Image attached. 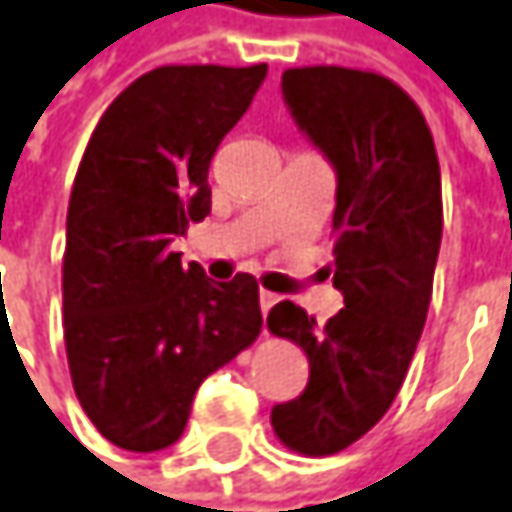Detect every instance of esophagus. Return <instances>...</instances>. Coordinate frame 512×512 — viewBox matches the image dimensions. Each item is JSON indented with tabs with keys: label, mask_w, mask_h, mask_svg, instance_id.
<instances>
[{
	"label": "esophagus",
	"mask_w": 512,
	"mask_h": 512,
	"mask_svg": "<svg viewBox=\"0 0 512 512\" xmlns=\"http://www.w3.org/2000/svg\"><path fill=\"white\" fill-rule=\"evenodd\" d=\"M276 302H279V296L270 294V291H262V294H259V308H262V314H265V317H268V311L276 305Z\"/></svg>",
	"instance_id": "34e87169"
}]
</instances>
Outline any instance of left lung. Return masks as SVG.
Masks as SVG:
<instances>
[{
	"label": "left lung",
	"instance_id": "1",
	"mask_svg": "<svg viewBox=\"0 0 512 512\" xmlns=\"http://www.w3.org/2000/svg\"><path fill=\"white\" fill-rule=\"evenodd\" d=\"M282 94L337 172L331 273L345 308L325 325L288 299L270 308V334L299 345L311 369L270 423L288 449L334 455L389 412L421 340L444 230L441 167L421 109L389 77L305 65L282 74Z\"/></svg>",
	"mask_w": 512,
	"mask_h": 512
}]
</instances>
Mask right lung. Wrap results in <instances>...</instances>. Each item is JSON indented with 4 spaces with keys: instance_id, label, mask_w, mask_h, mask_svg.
Segmentation results:
<instances>
[{
    "instance_id": "add662e5",
    "label": "right lung",
    "mask_w": 512,
    "mask_h": 512,
    "mask_svg": "<svg viewBox=\"0 0 512 512\" xmlns=\"http://www.w3.org/2000/svg\"><path fill=\"white\" fill-rule=\"evenodd\" d=\"M265 74L161 65L91 132L65 218V354L83 412L120 449L175 444L204 377L262 331L250 273L210 282L169 244L210 213V161Z\"/></svg>"
}]
</instances>
